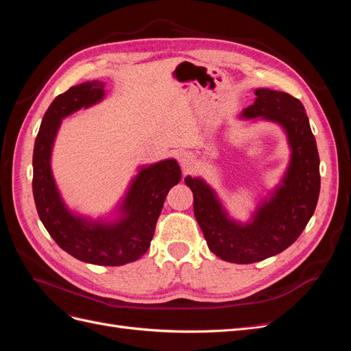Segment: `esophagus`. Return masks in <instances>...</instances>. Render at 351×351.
<instances>
[{"instance_id":"esophagus-1","label":"esophagus","mask_w":351,"mask_h":351,"mask_svg":"<svg viewBox=\"0 0 351 351\" xmlns=\"http://www.w3.org/2000/svg\"><path fill=\"white\" fill-rule=\"evenodd\" d=\"M178 161H180V164H182L183 168H189L190 165L193 164V156H192V154H189V152H182L178 156Z\"/></svg>"}]
</instances>
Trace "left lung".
Segmentation results:
<instances>
[{
    "instance_id": "8db88e82",
    "label": "left lung",
    "mask_w": 351,
    "mask_h": 351,
    "mask_svg": "<svg viewBox=\"0 0 351 351\" xmlns=\"http://www.w3.org/2000/svg\"><path fill=\"white\" fill-rule=\"evenodd\" d=\"M254 95L256 101L243 115L280 123L293 152L282 186L261 206L252 224L243 227L228 219L200 178H184L193 192L195 217L208 247L231 263L259 262L291 246L312 218L321 190L319 154L302 102L290 93L271 89H258Z\"/></svg>"
}]
</instances>
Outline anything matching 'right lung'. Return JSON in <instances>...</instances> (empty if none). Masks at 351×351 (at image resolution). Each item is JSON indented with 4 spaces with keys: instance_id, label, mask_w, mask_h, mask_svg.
I'll use <instances>...</instances> for the list:
<instances>
[{
    "instance_id": "add662e5",
    "label": "right lung",
    "mask_w": 351,
    "mask_h": 351,
    "mask_svg": "<svg viewBox=\"0 0 351 351\" xmlns=\"http://www.w3.org/2000/svg\"><path fill=\"white\" fill-rule=\"evenodd\" d=\"M104 98V82L71 86L52 101L40 123L34 149V199L42 224L58 246L73 258L102 267L134 262L147 252L169 189L182 180L174 159L143 168L132 183L123 210L114 226L89 224L73 217L62 205L51 174L49 156L61 119Z\"/></svg>"
}]
</instances>
